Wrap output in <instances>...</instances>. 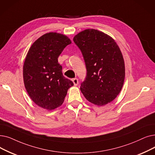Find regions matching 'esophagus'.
Here are the masks:
<instances>
[{"label":"esophagus","instance_id":"obj_1","mask_svg":"<svg viewBox=\"0 0 155 155\" xmlns=\"http://www.w3.org/2000/svg\"><path fill=\"white\" fill-rule=\"evenodd\" d=\"M72 82H73V84L75 86H77L78 84V80L77 78L72 79Z\"/></svg>","mask_w":155,"mask_h":155}]
</instances>
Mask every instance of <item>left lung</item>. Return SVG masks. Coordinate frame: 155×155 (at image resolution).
Returning a JSON list of instances; mask_svg holds the SVG:
<instances>
[{"mask_svg":"<svg viewBox=\"0 0 155 155\" xmlns=\"http://www.w3.org/2000/svg\"><path fill=\"white\" fill-rule=\"evenodd\" d=\"M73 41L81 51L87 68L80 91L87 101L103 106L122 89L125 69L123 55L112 37L95 29L78 33Z\"/></svg>","mask_w":155,"mask_h":155,"instance_id":"obj_1","label":"left lung"}]
</instances>
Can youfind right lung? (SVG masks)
Masks as SVG:
<instances>
[{
    "label": "right lung",
    "instance_id": "obj_1",
    "mask_svg": "<svg viewBox=\"0 0 155 155\" xmlns=\"http://www.w3.org/2000/svg\"><path fill=\"white\" fill-rule=\"evenodd\" d=\"M70 39L56 32L47 33L33 43L23 64V81L30 97L37 106L52 110L61 106L73 85L62 73L58 58Z\"/></svg>",
    "mask_w": 155,
    "mask_h": 155
}]
</instances>
